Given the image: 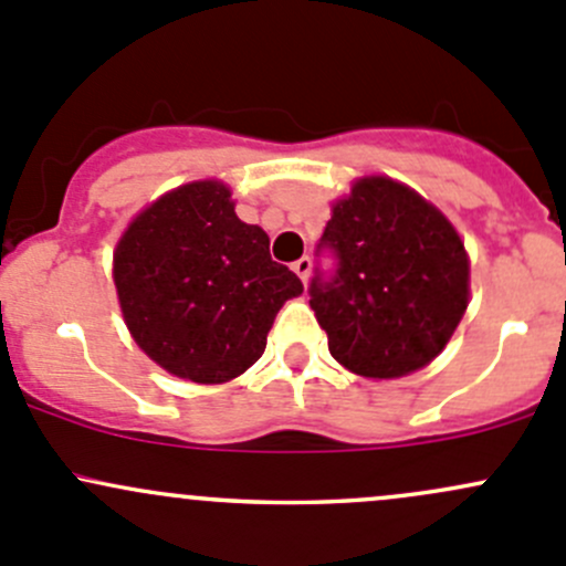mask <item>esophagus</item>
<instances>
[{
  "instance_id": "34e87169",
  "label": "esophagus",
  "mask_w": 566,
  "mask_h": 566,
  "mask_svg": "<svg viewBox=\"0 0 566 566\" xmlns=\"http://www.w3.org/2000/svg\"><path fill=\"white\" fill-rule=\"evenodd\" d=\"M293 271L295 273H298V279H301V282H310V273H312V260H310V256H301V260H295L293 262Z\"/></svg>"
}]
</instances>
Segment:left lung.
<instances>
[{
	"instance_id": "1",
	"label": "left lung",
	"mask_w": 566,
	"mask_h": 566,
	"mask_svg": "<svg viewBox=\"0 0 566 566\" xmlns=\"http://www.w3.org/2000/svg\"><path fill=\"white\" fill-rule=\"evenodd\" d=\"M319 247L339 268L312 282L310 306L342 367L391 380L441 356L471 301V260L430 199L394 177H356L331 205Z\"/></svg>"
}]
</instances>
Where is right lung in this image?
Listing matches in <instances>:
<instances>
[{
	"label": "right lung",
	"mask_w": 566,
	"mask_h": 566,
	"mask_svg": "<svg viewBox=\"0 0 566 566\" xmlns=\"http://www.w3.org/2000/svg\"><path fill=\"white\" fill-rule=\"evenodd\" d=\"M268 247L265 230L238 219L230 186L216 177L182 182L142 208L112 256L136 345L199 386L247 373L265 353L279 310L304 293Z\"/></svg>",
	"instance_id": "1"
}]
</instances>
